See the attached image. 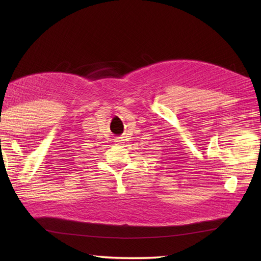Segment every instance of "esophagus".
<instances>
[{"mask_svg":"<svg viewBox=\"0 0 261 261\" xmlns=\"http://www.w3.org/2000/svg\"><path fill=\"white\" fill-rule=\"evenodd\" d=\"M114 142H115V144H123V139H122V137H118Z\"/></svg>","mask_w":261,"mask_h":261,"instance_id":"34e87169","label":"esophagus"}]
</instances>
